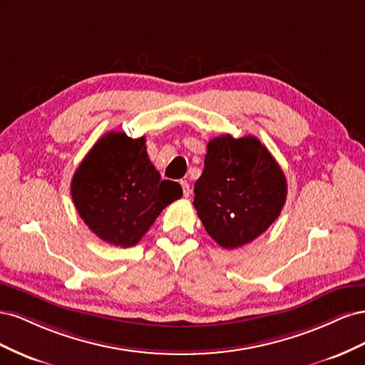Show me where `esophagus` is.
<instances>
[{"label":"esophagus","instance_id":"obj_1","mask_svg":"<svg viewBox=\"0 0 365 365\" xmlns=\"http://www.w3.org/2000/svg\"><path fill=\"white\" fill-rule=\"evenodd\" d=\"M181 187H182V195L184 197H189L190 193H192V189H190V184L185 182V181H181Z\"/></svg>","mask_w":365,"mask_h":365}]
</instances>
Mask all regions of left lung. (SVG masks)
Segmentation results:
<instances>
[{
    "label": "left lung",
    "mask_w": 365,
    "mask_h": 365,
    "mask_svg": "<svg viewBox=\"0 0 365 365\" xmlns=\"http://www.w3.org/2000/svg\"><path fill=\"white\" fill-rule=\"evenodd\" d=\"M286 193L284 173L259 138L208 141L193 205L217 245L235 250L264 233L279 217Z\"/></svg>",
    "instance_id": "1"
}]
</instances>
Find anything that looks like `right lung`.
Returning a JSON list of instances; mask_svg holds the SVG:
<instances>
[{
    "label": "right lung",
    "mask_w": 365,
    "mask_h": 365,
    "mask_svg": "<svg viewBox=\"0 0 365 365\" xmlns=\"http://www.w3.org/2000/svg\"><path fill=\"white\" fill-rule=\"evenodd\" d=\"M178 182L161 181L146 152V138L108 132L97 140L73 175L77 213L108 244L137 245L163 210L180 200Z\"/></svg>",
    "instance_id": "obj_1"
}]
</instances>
